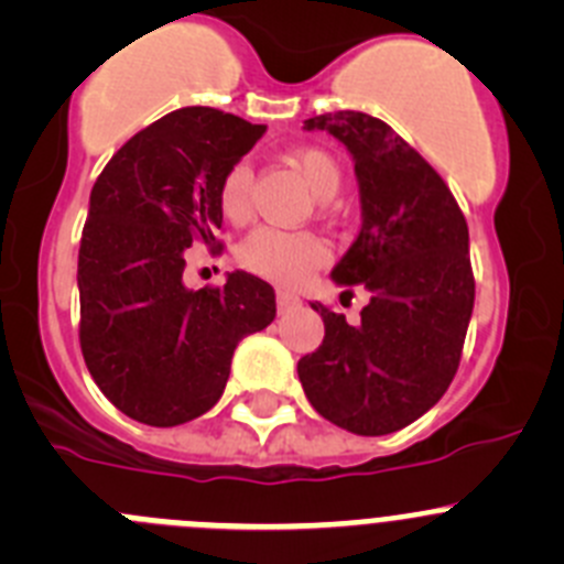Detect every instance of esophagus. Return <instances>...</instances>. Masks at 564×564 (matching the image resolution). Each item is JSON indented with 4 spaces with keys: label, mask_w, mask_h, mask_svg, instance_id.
<instances>
[{
    "label": "esophagus",
    "mask_w": 564,
    "mask_h": 564,
    "mask_svg": "<svg viewBox=\"0 0 564 564\" xmlns=\"http://www.w3.org/2000/svg\"><path fill=\"white\" fill-rule=\"evenodd\" d=\"M275 303H278V312L286 314V312H292V308L300 306V297L294 292H286V289H278Z\"/></svg>",
    "instance_id": "obj_1"
}]
</instances>
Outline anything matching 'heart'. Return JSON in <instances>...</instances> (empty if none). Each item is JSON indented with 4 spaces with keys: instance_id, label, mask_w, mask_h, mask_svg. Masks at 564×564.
<instances>
[{
    "instance_id": "heart-1",
    "label": "heart",
    "mask_w": 564,
    "mask_h": 564,
    "mask_svg": "<svg viewBox=\"0 0 564 564\" xmlns=\"http://www.w3.org/2000/svg\"><path fill=\"white\" fill-rule=\"evenodd\" d=\"M294 170L303 175L317 197H330L341 183L339 163L317 147H303L289 155ZM252 170L250 163H234L223 175L217 188V203L223 217L230 223H241L250 214ZM328 261V245L312 230H278L258 228L239 245V264L258 278H267L281 286L300 283L312 275L317 267Z\"/></svg>"
}]
</instances>
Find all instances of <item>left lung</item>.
<instances>
[{
    "mask_svg": "<svg viewBox=\"0 0 564 564\" xmlns=\"http://www.w3.org/2000/svg\"><path fill=\"white\" fill-rule=\"evenodd\" d=\"M306 130H328L356 161L361 230L330 278L361 283L370 303L359 325L312 303L325 339L297 376L334 425L392 434L429 412L459 370L476 300L465 214L434 166L376 116L336 110L306 119Z\"/></svg>",
    "mask_w": 564,
    "mask_h": 564,
    "instance_id": "1",
    "label": "left lung"
}]
</instances>
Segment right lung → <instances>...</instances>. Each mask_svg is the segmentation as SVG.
Returning <instances> with one entry per match:
<instances>
[{"label":"right lung","instance_id":"1","mask_svg":"<svg viewBox=\"0 0 564 564\" xmlns=\"http://www.w3.org/2000/svg\"><path fill=\"white\" fill-rule=\"evenodd\" d=\"M264 124L181 108L135 133L97 177L77 258L80 347L119 412L170 429L223 398L234 350L275 319V292L250 272L186 289V247H219L225 172Z\"/></svg>","mask_w":564,"mask_h":564}]
</instances>
